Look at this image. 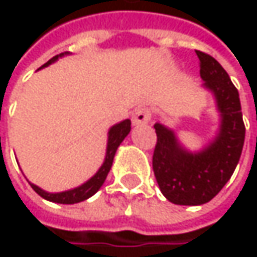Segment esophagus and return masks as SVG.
I'll use <instances>...</instances> for the list:
<instances>
[{
	"instance_id": "esophagus-1",
	"label": "esophagus",
	"mask_w": 257,
	"mask_h": 257,
	"mask_svg": "<svg viewBox=\"0 0 257 257\" xmlns=\"http://www.w3.org/2000/svg\"><path fill=\"white\" fill-rule=\"evenodd\" d=\"M150 117H152L150 110L146 108V107H140V108L135 110V113H134V116H132V123H134V126L146 125V123H149Z\"/></svg>"
}]
</instances>
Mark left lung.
Instances as JSON below:
<instances>
[{
    "instance_id": "8db88e82",
    "label": "left lung",
    "mask_w": 257,
    "mask_h": 257,
    "mask_svg": "<svg viewBox=\"0 0 257 257\" xmlns=\"http://www.w3.org/2000/svg\"><path fill=\"white\" fill-rule=\"evenodd\" d=\"M196 55L204 81L201 87L211 93L219 113L216 135L199 150H189L174 129L155 123V177L162 195L177 205L205 204L222 190L236 168L245 137L239 95L228 73L213 56Z\"/></svg>"
}]
</instances>
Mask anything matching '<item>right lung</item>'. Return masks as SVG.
Instances as JSON below:
<instances>
[{
    "instance_id": "right-lung-1",
    "label": "right lung",
    "mask_w": 257,
    "mask_h": 257,
    "mask_svg": "<svg viewBox=\"0 0 257 257\" xmlns=\"http://www.w3.org/2000/svg\"><path fill=\"white\" fill-rule=\"evenodd\" d=\"M71 55L70 52H64L61 55H56L53 56L49 62H46L41 68H46L49 65H52L53 62H56L59 58H64V56H68ZM40 68V70H41ZM129 131H131V120L125 119L116 125H113L111 128L108 129V134H107V149H105V158H104V162L102 165L99 167V170L87 180L84 181L83 184H80L74 189H70V190H64V192H47V190H43L41 187H38L37 184L31 183V187L44 199L50 201V202H58V204H77L81 202L90 196H93L99 189L101 186L104 184V181L108 176V171L111 170V165H113V159H114V155H116V150L119 149V146L122 144V141L128 137Z\"/></svg>"
}]
</instances>
